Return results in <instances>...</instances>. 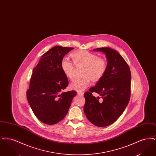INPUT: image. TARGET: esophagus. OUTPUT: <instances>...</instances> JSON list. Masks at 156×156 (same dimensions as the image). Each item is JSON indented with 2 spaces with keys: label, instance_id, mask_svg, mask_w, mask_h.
I'll return each mask as SVG.
<instances>
[{
  "label": "esophagus",
  "instance_id": "esophagus-1",
  "mask_svg": "<svg viewBox=\"0 0 156 156\" xmlns=\"http://www.w3.org/2000/svg\"><path fill=\"white\" fill-rule=\"evenodd\" d=\"M77 94L80 95V96H83V92H77Z\"/></svg>",
  "mask_w": 156,
  "mask_h": 156
}]
</instances>
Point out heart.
Segmentation results:
<instances>
[{
    "label": "heart",
    "mask_w": 156,
    "mask_h": 156,
    "mask_svg": "<svg viewBox=\"0 0 156 156\" xmlns=\"http://www.w3.org/2000/svg\"><path fill=\"white\" fill-rule=\"evenodd\" d=\"M71 57L76 67L84 66L82 71L83 77L75 80L70 85L71 89L76 91L82 92L87 89L90 85L91 79L94 81H98L106 72L108 68L106 60L98 57L94 53L81 50L73 52ZM61 67L67 78L73 80L75 69L73 62L67 58H63L61 62Z\"/></svg>",
    "instance_id": "heart-1"
}]
</instances>
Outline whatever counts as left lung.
<instances>
[{
    "label": "left lung",
    "instance_id": "1",
    "mask_svg": "<svg viewBox=\"0 0 156 156\" xmlns=\"http://www.w3.org/2000/svg\"><path fill=\"white\" fill-rule=\"evenodd\" d=\"M94 50L105 54L108 68L96 85L84 94L83 111L93 125L105 127L116 121L127 106L130 98L131 73L125 60L116 50L109 47ZM92 92L98 93L102 99L94 97Z\"/></svg>",
    "mask_w": 156,
    "mask_h": 156
}]
</instances>
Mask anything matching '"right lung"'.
I'll return each instance as SVG.
<instances>
[{"label":"right lung","instance_id":"add662e5","mask_svg":"<svg viewBox=\"0 0 156 156\" xmlns=\"http://www.w3.org/2000/svg\"><path fill=\"white\" fill-rule=\"evenodd\" d=\"M73 47L57 45L45 52L33 70L27 99L37 119L54 125L64 118L71 106L75 90L62 92L68 85L61 62Z\"/></svg>","mask_w":156,"mask_h":156}]
</instances>
